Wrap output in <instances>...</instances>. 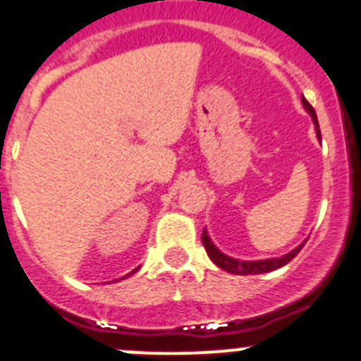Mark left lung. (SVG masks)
<instances>
[{
  "instance_id": "obj_1",
  "label": "left lung",
  "mask_w": 361,
  "mask_h": 361,
  "mask_svg": "<svg viewBox=\"0 0 361 361\" xmlns=\"http://www.w3.org/2000/svg\"><path fill=\"white\" fill-rule=\"evenodd\" d=\"M302 103H304L305 110H307L309 114L312 116V121H314V124H317L318 139H322L320 126H318V119H317V114H314V108H312L304 97H302ZM202 244H204V250H206V253H208L209 258L213 260V264H216L220 269L228 271V273H233V275H260V273H269V271H275V269H279V267L286 266L288 262H291L293 258L300 253V250L304 247V244L298 245L295 251H291V253H288V255H283V257H280V258L258 260V262H240V260H235V258H229V257H226V255L220 253L215 245L212 244V240H209L208 233L206 231H202Z\"/></svg>"
}]
</instances>
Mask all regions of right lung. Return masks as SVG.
Returning a JSON list of instances; mask_svg holds the SVG:
<instances>
[{
	"label": "right lung",
	"mask_w": 361,
	"mask_h": 361,
	"mask_svg": "<svg viewBox=\"0 0 361 361\" xmlns=\"http://www.w3.org/2000/svg\"><path fill=\"white\" fill-rule=\"evenodd\" d=\"M130 275H132V273H130Z\"/></svg>",
	"instance_id": "1"
}]
</instances>
